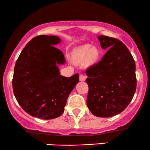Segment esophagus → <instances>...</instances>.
Returning a JSON list of instances; mask_svg holds the SVG:
<instances>
[{
    "instance_id": "esophagus-1",
    "label": "esophagus",
    "mask_w": 150,
    "mask_h": 150,
    "mask_svg": "<svg viewBox=\"0 0 150 150\" xmlns=\"http://www.w3.org/2000/svg\"><path fill=\"white\" fill-rule=\"evenodd\" d=\"M86 79V76L85 75H84L83 74H80V81L81 82H83V81H85Z\"/></svg>"
}]
</instances>
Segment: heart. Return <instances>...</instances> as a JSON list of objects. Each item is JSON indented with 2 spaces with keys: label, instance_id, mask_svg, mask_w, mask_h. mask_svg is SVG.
I'll list each match as a JSON object with an SVG mask.
<instances>
[{
  "label": "heart",
  "instance_id": "heart-1",
  "mask_svg": "<svg viewBox=\"0 0 150 150\" xmlns=\"http://www.w3.org/2000/svg\"><path fill=\"white\" fill-rule=\"evenodd\" d=\"M99 56L100 52L97 47L92 46L90 44H85L74 50L73 61L75 64L85 63L87 66H91L97 63Z\"/></svg>",
  "mask_w": 150,
  "mask_h": 150
}]
</instances>
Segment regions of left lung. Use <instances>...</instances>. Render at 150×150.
Segmentation results:
<instances>
[{"label":"left lung","mask_w":150,"mask_h":150,"mask_svg":"<svg viewBox=\"0 0 150 150\" xmlns=\"http://www.w3.org/2000/svg\"><path fill=\"white\" fill-rule=\"evenodd\" d=\"M108 49L97 64L87 68V105L94 116L108 118L118 114L133 98L137 86L135 63L126 46L115 38L98 37Z\"/></svg>","instance_id":"obj_1"}]
</instances>
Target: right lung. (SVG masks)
Segmentation results:
<instances>
[{
	"mask_svg": "<svg viewBox=\"0 0 150 150\" xmlns=\"http://www.w3.org/2000/svg\"><path fill=\"white\" fill-rule=\"evenodd\" d=\"M56 36L33 38L22 51L15 63L13 88L18 104L26 113L41 119L60 116L68 96L79 82V74L60 75L58 65L64 64V55L55 45Z\"/></svg>",
	"mask_w": 150,
	"mask_h": 150,
	"instance_id": "1",
	"label": "right lung"
}]
</instances>
